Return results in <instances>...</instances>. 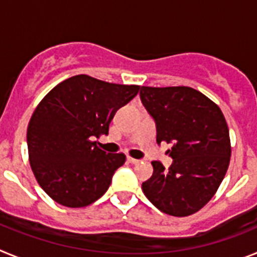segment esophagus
Masks as SVG:
<instances>
[{
	"mask_svg": "<svg viewBox=\"0 0 257 257\" xmlns=\"http://www.w3.org/2000/svg\"><path fill=\"white\" fill-rule=\"evenodd\" d=\"M127 162L131 163V165H136V163H139V160H135V158H131V157H127Z\"/></svg>",
	"mask_w": 257,
	"mask_h": 257,
	"instance_id": "obj_1",
	"label": "esophagus"
}]
</instances>
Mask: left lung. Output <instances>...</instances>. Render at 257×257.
Listing matches in <instances>:
<instances>
[{
	"label": "left lung",
	"instance_id": "obj_1",
	"mask_svg": "<svg viewBox=\"0 0 257 257\" xmlns=\"http://www.w3.org/2000/svg\"><path fill=\"white\" fill-rule=\"evenodd\" d=\"M140 100L157 131V144L172 165L152 162L153 175L142 189L157 208L172 216L201 210L216 193L230 161V139L224 114L207 96L187 86L140 88Z\"/></svg>",
	"mask_w": 257,
	"mask_h": 257
}]
</instances>
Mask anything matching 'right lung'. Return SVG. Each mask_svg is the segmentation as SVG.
<instances>
[{
    "label": "right lung",
    "instance_id": "1",
    "mask_svg": "<svg viewBox=\"0 0 257 257\" xmlns=\"http://www.w3.org/2000/svg\"><path fill=\"white\" fill-rule=\"evenodd\" d=\"M139 88L79 74L38 104L27 130L29 162L40 187L59 205L85 207L108 190L126 157L106 153L92 140L108 135L115 112Z\"/></svg>",
    "mask_w": 257,
    "mask_h": 257
}]
</instances>
